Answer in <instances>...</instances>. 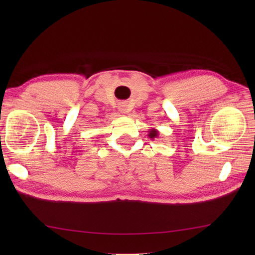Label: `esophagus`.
Returning <instances> with one entry per match:
<instances>
[{
    "instance_id": "esophagus-1",
    "label": "esophagus",
    "mask_w": 255,
    "mask_h": 255,
    "mask_svg": "<svg viewBox=\"0 0 255 255\" xmlns=\"http://www.w3.org/2000/svg\"><path fill=\"white\" fill-rule=\"evenodd\" d=\"M119 111H121L122 113H126L127 105L126 104H121V106H119Z\"/></svg>"
}]
</instances>
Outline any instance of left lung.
<instances>
[{
  "instance_id": "left-lung-1",
  "label": "left lung",
  "mask_w": 255,
  "mask_h": 255,
  "mask_svg": "<svg viewBox=\"0 0 255 255\" xmlns=\"http://www.w3.org/2000/svg\"><path fill=\"white\" fill-rule=\"evenodd\" d=\"M149 138H151V139H154V138H158L159 137V131L156 130V129H154V128H152V129H150L149 130Z\"/></svg>"
}]
</instances>
